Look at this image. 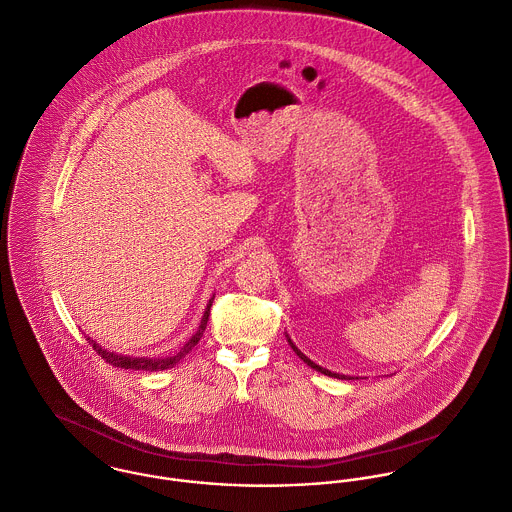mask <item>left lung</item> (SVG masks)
<instances>
[{"mask_svg": "<svg viewBox=\"0 0 512 512\" xmlns=\"http://www.w3.org/2000/svg\"><path fill=\"white\" fill-rule=\"evenodd\" d=\"M287 340H289V344H291V348H293V350H295V354H297V356H299V358H301V360H303V362H305V364H307V366H310V368H312V370H316V372H320V374H324V376H332V378H338V380H354V378H352V376H344V374H336V372H330V370H326V368H322V366H318V364H314V362H312V360H310V358H307V356H305V354H303V352H301V350H299V348H297V346H295V344H293V340H291V338H289V334H287Z\"/></svg>", "mask_w": 512, "mask_h": 512, "instance_id": "8db88e82", "label": "left lung"}]
</instances>
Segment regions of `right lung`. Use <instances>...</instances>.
Wrapping results in <instances>:
<instances>
[{
  "instance_id": "obj_1",
  "label": "right lung",
  "mask_w": 512,
  "mask_h": 512,
  "mask_svg": "<svg viewBox=\"0 0 512 512\" xmlns=\"http://www.w3.org/2000/svg\"><path fill=\"white\" fill-rule=\"evenodd\" d=\"M213 303V297L209 299L207 307L204 310V316H202V322L196 330V334H192V338L182 346L180 352H176L174 356H166V358H132V356H124V354H116V352H110V350H104L103 346H99L93 338L87 336L89 344H93V350L99 352V356L104 358L110 366H116V368H124V370H146V372H160V370H168V368H174L182 358H186V354L200 342V338L204 336L205 326H207V320H209V308Z\"/></svg>"
}]
</instances>
